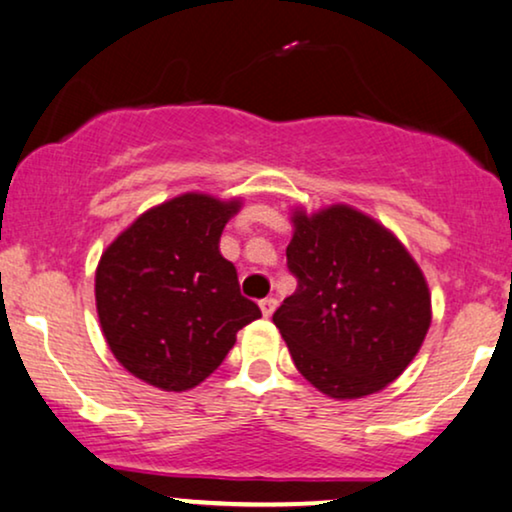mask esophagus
<instances>
[{
    "mask_svg": "<svg viewBox=\"0 0 512 512\" xmlns=\"http://www.w3.org/2000/svg\"><path fill=\"white\" fill-rule=\"evenodd\" d=\"M258 306H261L263 315L268 318V315H273V311L277 308V299H275V296H266V299H261V304H258Z\"/></svg>",
    "mask_w": 512,
    "mask_h": 512,
    "instance_id": "1",
    "label": "esophagus"
}]
</instances>
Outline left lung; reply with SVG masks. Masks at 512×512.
Returning a JSON list of instances; mask_svg holds the SVG:
<instances>
[{
  "mask_svg": "<svg viewBox=\"0 0 512 512\" xmlns=\"http://www.w3.org/2000/svg\"><path fill=\"white\" fill-rule=\"evenodd\" d=\"M287 268L296 292L273 323L296 370L332 399H361L394 382L432 323L425 275L387 227L337 204L294 211Z\"/></svg>",
  "mask_w": 512,
  "mask_h": 512,
  "instance_id": "left-lung-1",
  "label": "left lung"
}]
</instances>
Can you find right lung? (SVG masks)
Wrapping results in <instances>:
<instances>
[{"label":"right lung","instance_id":"obj_1","mask_svg":"<svg viewBox=\"0 0 512 512\" xmlns=\"http://www.w3.org/2000/svg\"><path fill=\"white\" fill-rule=\"evenodd\" d=\"M239 201L187 192L149 208L102 254L94 277L106 344L125 370L163 391L204 382L261 318L220 254Z\"/></svg>","mask_w":512,"mask_h":512}]
</instances>
